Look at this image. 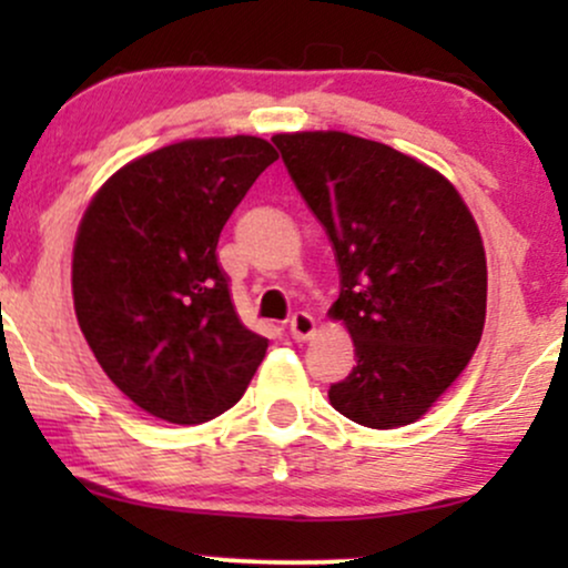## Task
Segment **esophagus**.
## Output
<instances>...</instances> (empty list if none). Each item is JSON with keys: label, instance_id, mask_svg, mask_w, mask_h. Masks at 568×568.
I'll return each instance as SVG.
<instances>
[{"label": "esophagus", "instance_id": "34e87169", "mask_svg": "<svg viewBox=\"0 0 568 568\" xmlns=\"http://www.w3.org/2000/svg\"><path fill=\"white\" fill-rule=\"evenodd\" d=\"M288 328H291V336L296 338V342H306V338L315 334V317H312L310 312H296V315L291 317Z\"/></svg>", "mask_w": 568, "mask_h": 568}]
</instances>
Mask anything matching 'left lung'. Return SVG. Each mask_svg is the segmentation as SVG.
<instances>
[{
  "mask_svg": "<svg viewBox=\"0 0 568 568\" xmlns=\"http://www.w3.org/2000/svg\"><path fill=\"white\" fill-rule=\"evenodd\" d=\"M293 184L334 243L357 366L331 406L363 427L427 414L470 363L486 323V253L459 192L425 162L338 130L280 133Z\"/></svg>",
  "mask_w": 568,
  "mask_h": 568,
  "instance_id": "8db88e82",
  "label": "left lung"
}]
</instances>
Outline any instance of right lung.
Returning <instances> with one entry per match:
<instances>
[{"label": "right lung", "instance_id": "right-lung-1", "mask_svg": "<svg viewBox=\"0 0 568 568\" xmlns=\"http://www.w3.org/2000/svg\"><path fill=\"white\" fill-rule=\"evenodd\" d=\"M277 152L253 135L192 139L128 162L84 211L71 288L95 361L173 425L232 408L266 355L219 264V234Z\"/></svg>", "mask_w": 568, "mask_h": 568}]
</instances>
